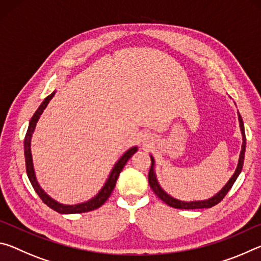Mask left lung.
<instances>
[{"label": "left lung", "instance_id": "8db88e82", "mask_svg": "<svg viewBox=\"0 0 261 261\" xmlns=\"http://www.w3.org/2000/svg\"><path fill=\"white\" fill-rule=\"evenodd\" d=\"M238 121H240V127L242 131V136H243V144H242V151L240 154V159H238V165L235 170V173L231 176V178L228 180V183L224 185V187L220 190V191L213 196L210 199L206 200H197V201H182L176 199V198L171 197L170 194H168L165 190H163L160 184H159L158 179H156V175L155 171H154V167H155V161H154V158L151 156V169H149L148 173V183L149 187L154 191V193L160 198L162 201H165L167 205H169L170 207H174V208H179V210H197V208H211V207L215 206L216 204L223 199L226 197V194L228 193L229 190L231 189V187L235 183V180L237 179L238 175L241 174L242 168H243V163H244V155H245V147H246V138H245V131H244V123H243L242 116L238 113Z\"/></svg>", "mask_w": 261, "mask_h": 261}]
</instances>
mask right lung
Here are the masks:
<instances>
[{
	"label": "right lung",
	"instance_id": "add662e5",
	"mask_svg": "<svg viewBox=\"0 0 261 261\" xmlns=\"http://www.w3.org/2000/svg\"><path fill=\"white\" fill-rule=\"evenodd\" d=\"M54 94H55V92H53L50 95H48L47 98L42 101V103L39 106L37 112L34 113V115L30 121L29 129H28V132H26L25 140H24V154H25V163H26V173H28L30 182H31V184H32V187L35 190V192L38 193V196L41 198V200L45 202V204L48 207H50L51 210L56 211L57 213L76 214V213H85V212H91L93 210L99 208V207L102 206L106 202V200L108 199L109 196L113 192L115 185H116V180L118 178V176H120L122 169L124 168L127 160H129V159L132 155H134V154L137 151H138V147H137V146L131 147L130 149H127V151L124 154H123L120 160L115 163V166L112 169V171H110V174L108 176V179L106 180V183L102 187V189H101L99 193L96 194L95 197L92 198V199L87 200L85 202H82V204H77V205H64V204H61V202H59V201L54 200L53 198L48 196V194L40 188V185H39L37 177H35L33 161H32V154H31V138H32V135L34 132L35 125H37V123L39 121V118H40L41 114L43 113V110L46 109L47 105L49 103V101L53 99Z\"/></svg>",
	"mask_w": 261,
	"mask_h": 261
}]
</instances>
